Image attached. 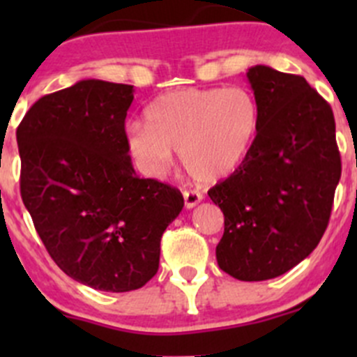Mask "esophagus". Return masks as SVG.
I'll use <instances>...</instances> for the list:
<instances>
[{"mask_svg":"<svg viewBox=\"0 0 357 357\" xmlns=\"http://www.w3.org/2000/svg\"><path fill=\"white\" fill-rule=\"evenodd\" d=\"M183 199H185L186 208H193L197 204H200L204 197H202V193L195 192V190H185V192H183Z\"/></svg>","mask_w":357,"mask_h":357,"instance_id":"34e87169","label":"esophagus"}]
</instances>
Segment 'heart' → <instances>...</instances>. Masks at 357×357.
<instances>
[{
    "mask_svg": "<svg viewBox=\"0 0 357 357\" xmlns=\"http://www.w3.org/2000/svg\"><path fill=\"white\" fill-rule=\"evenodd\" d=\"M149 122L126 129L139 171L165 174L174 150L188 174L202 183L228 178L245 160L259 128V107L245 88H183L165 93L146 112Z\"/></svg>",
    "mask_w": 357,
    "mask_h": 357,
    "instance_id": "1",
    "label": "heart"
}]
</instances>
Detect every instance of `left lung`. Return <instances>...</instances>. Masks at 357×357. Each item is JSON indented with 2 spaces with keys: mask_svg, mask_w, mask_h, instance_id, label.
I'll use <instances>...</instances> for the list:
<instances>
[{
  "mask_svg": "<svg viewBox=\"0 0 357 357\" xmlns=\"http://www.w3.org/2000/svg\"><path fill=\"white\" fill-rule=\"evenodd\" d=\"M247 79L259 107L250 152L208 190L225 214L219 268L242 282L282 276L321 240L342 172L332 107L304 77L268 66Z\"/></svg>",
  "mask_w": 357,
  "mask_h": 357,
  "instance_id": "left-lung-1",
  "label": "left lung"
}]
</instances>
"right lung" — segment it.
<instances>
[{
	"label": "right lung",
	"instance_id": "obj_1",
	"mask_svg": "<svg viewBox=\"0 0 357 357\" xmlns=\"http://www.w3.org/2000/svg\"><path fill=\"white\" fill-rule=\"evenodd\" d=\"M131 84L84 79L39 98L17 128L20 195L60 269L103 291L155 276L160 238L181 212L179 190L132 169Z\"/></svg>",
	"mask_w": 357,
	"mask_h": 357
}]
</instances>
